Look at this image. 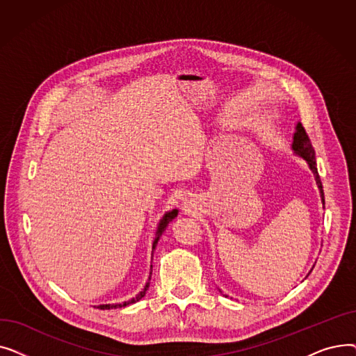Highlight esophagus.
Listing matches in <instances>:
<instances>
[{"label": "esophagus", "instance_id": "1", "mask_svg": "<svg viewBox=\"0 0 356 356\" xmlns=\"http://www.w3.org/2000/svg\"><path fill=\"white\" fill-rule=\"evenodd\" d=\"M181 209L186 215H192L197 211V200L193 197H188L181 203Z\"/></svg>", "mask_w": 356, "mask_h": 356}]
</instances>
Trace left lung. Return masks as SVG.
Returning a JSON list of instances; mask_svg holds the SVG:
<instances>
[{
  "label": "left lung",
  "instance_id": "8db88e82",
  "mask_svg": "<svg viewBox=\"0 0 356 356\" xmlns=\"http://www.w3.org/2000/svg\"><path fill=\"white\" fill-rule=\"evenodd\" d=\"M291 149L293 153L296 156H298L300 159H303L306 161V164L309 165L310 172L313 173L314 176V180H316V184H317V189H319V193H321V199H322V203L325 204V193H323V186H322V181H321V177H319V172H317V163H316V153H314V148L306 134V131L303 128V125L300 122H297L296 125V131L293 134V143H291ZM314 267V266H313ZM313 270V268H312ZM309 275V274H307ZM220 291V289H219ZM222 293V291H220ZM225 297H228L225 294Z\"/></svg>",
  "mask_w": 356,
  "mask_h": 356
}]
</instances>
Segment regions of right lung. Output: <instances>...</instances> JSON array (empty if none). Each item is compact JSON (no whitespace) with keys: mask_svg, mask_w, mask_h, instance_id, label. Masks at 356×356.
Returning a JSON list of instances; mask_svg holds the SVG:
<instances>
[{"mask_svg":"<svg viewBox=\"0 0 356 356\" xmlns=\"http://www.w3.org/2000/svg\"><path fill=\"white\" fill-rule=\"evenodd\" d=\"M177 213H179V209H173V211H168V212H165L164 215H163V218L160 219V222H159V225H157V231H156V236H154V239H153V251L156 250V245H157V242H159V239H160V236H161V234L165 231V228L168 227V223H170L176 216H177ZM152 251V252H153ZM152 271H153V266H149V275H148V280H147V283H145V286H144V289L136 296V297H133V298H129V300H127V302H122V303H112V305H99L98 306V309H101V310H111V309H120V307H125V306H129V305H134V303H137V302H140L141 298L145 296V293H147V290H148V287H149V280H152Z\"/></svg>","mask_w":356,"mask_h":356,"instance_id":"right-lung-1","label":"right lung"}]
</instances>
